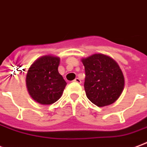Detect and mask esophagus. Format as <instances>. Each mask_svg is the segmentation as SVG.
<instances>
[{"instance_id": "1", "label": "esophagus", "mask_w": 147, "mask_h": 147, "mask_svg": "<svg viewBox=\"0 0 147 147\" xmlns=\"http://www.w3.org/2000/svg\"><path fill=\"white\" fill-rule=\"evenodd\" d=\"M74 82H77V83H79V84L82 82V81L80 80V78H75V79H74Z\"/></svg>"}]
</instances>
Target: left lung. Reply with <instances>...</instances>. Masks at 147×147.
<instances>
[{
  "mask_svg": "<svg viewBox=\"0 0 147 147\" xmlns=\"http://www.w3.org/2000/svg\"><path fill=\"white\" fill-rule=\"evenodd\" d=\"M85 66L84 88L87 98L98 107L115 102L124 88V76L116 61L102 54L82 59Z\"/></svg>",
  "mask_w": 147,
  "mask_h": 147,
  "instance_id": "obj_1",
  "label": "left lung"
}]
</instances>
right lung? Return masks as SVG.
<instances>
[{
	"label": "right lung",
	"mask_w": 147,
	"mask_h": 147,
	"mask_svg": "<svg viewBox=\"0 0 147 147\" xmlns=\"http://www.w3.org/2000/svg\"><path fill=\"white\" fill-rule=\"evenodd\" d=\"M59 62V57L45 55L29 68L27 88L31 98L38 103L50 105L61 98L67 83L58 71Z\"/></svg>",
	"instance_id": "add662e5"
}]
</instances>
